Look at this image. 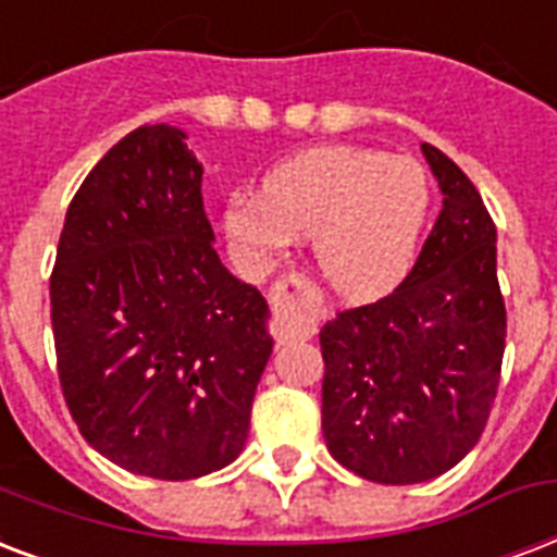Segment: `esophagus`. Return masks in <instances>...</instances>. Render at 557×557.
<instances>
[{
	"label": "esophagus",
	"mask_w": 557,
	"mask_h": 557,
	"mask_svg": "<svg viewBox=\"0 0 557 557\" xmlns=\"http://www.w3.org/2000/svg\"><path fill=\"white\" fill-rule=\"evenodd\" d=\"M307 280L300 277V274H283V277L269 288V300L271 307L277 309V312H288V309L300 307V300L307 297ZM280 330H292V333L300 335H312L315 333V324L312 321H304V318H283L280 321Z\"/></svg>",
	"instance_id": "esophagus-1"
}]
</instances>
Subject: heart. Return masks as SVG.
<instances>
[{
    "label": "heart",
    "mask_w": 557,
    "mask_h": 557,
    "mask_svg": "<svg viewBox=\"0 0 557 557\" xmlns=\"http://www.w3.org/2000/svg\"><path fill=\"white\" fill-rule=\"evenodd\" d=\"M432 177L411 157L321 146L280 163L262 195H233L224 233L250 274H265L309 236L324 283L347 300L385 295L406 277L432 212Z\"/></svg>",
    "instance_id": "heart-1"
}]
</instances>
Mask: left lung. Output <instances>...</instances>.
<instances>
[{"instance_id": "obj_1", "label": "left lung", "mask_w": 557, "mask_h": 557, "mask_svg": "<svg viewBox=\"0 0 557 557\" xmlns=\"http://www.w3.org/2000/svg\"><path fill=\"white\" fill-rule=\"evenodd\" d=\"M444 210L392 295L321 330V430L333 458L382 485L426 482L476 447L505 354L496 227L473 181L430 143Z\"/></svg>"}]
</instances>
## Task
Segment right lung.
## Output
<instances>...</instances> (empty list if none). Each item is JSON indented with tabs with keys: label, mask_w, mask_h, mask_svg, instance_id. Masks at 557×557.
Wrapping results in <instances>:
<instances>
[{
	"label": "right lung",
	"mask_w": 557,
	"mask_h": 557,
	"mask_svg": "<svg viewBox=\"0 0 557 557\" xmlns=\"http://www.w3.org/2000/svg\"><path fill=\"white\" fill-rule=\"evenodd\" d=\"M172 125L119 139L63 222L52 295L58 380L92 449L165 482L239 456L271 335L260 288L224 269L201 163Z\"/></svg>",
	"instance_id": "add662e5"
}]
</instances>
